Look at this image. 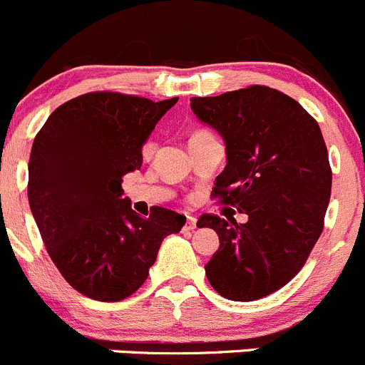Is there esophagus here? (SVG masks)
Returning <instances> with one entry per match:
<instances>
[{
    "mask_svg": "<svg viewBox=\"0 0 365 365\" xmlns=\"http://www.w3.org/2000/svg\"><path fill=\"white\" fill-rule=\"evenodd\" d=\"M185 229L187 230H194V229H196V217H194V216H187Z\"/></svg>",
    "mask_w": 365,
    "mask_h": 365,
    "instance_id": "1",
    "label": "esophagus"
}]
</instances>
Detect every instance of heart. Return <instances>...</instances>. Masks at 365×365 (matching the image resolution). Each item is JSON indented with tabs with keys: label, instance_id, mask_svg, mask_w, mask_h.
<instances>
[{
	"label": "heart",
	"instance_id": "heart-1",
	"mask_svg": "<svg viewBox=\"0 0 365 365\" xmlns=\"http://www.w3.org/2000/svg\"><path fill=\"white\" fill-rule=\"evenodd\" d=\"M198 133H205V131H198ZM198 133H194V135H198ZM144 156L145 158H149V156L153 155V153H155V144H153V142H148V144L144 145Z\"/></svg>",
	"mask_w": 365,
	"mask_h": 365
}]
</instances>
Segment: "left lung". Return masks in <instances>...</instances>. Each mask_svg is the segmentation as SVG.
Masks as SVG:
<instances>
[{
    "mask_svg": "<svg viewBox=\"0 0 365 365\" xmlns=\"http://www.w3.org/2000/svg\"><path fill=\"white\" fill-rule=\"evenodd\" d=\"M190 108L227 148L212 194L248 216L245 223L212 214L198 220L220 236L207 279L230 301L267 297L299 274L324 229L331 167L321 128L297 101L268 86L192 97Z\"/></svg>",
    "mask_w": 365,
    "mask_h": 365,
    "instance_id": "8db88e82",
    "label": "left lung"
}]
</instances>
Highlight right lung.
Masks as SVG:
<instances>
[{"label":"right lung","mask_w":365,"mask_h":365,"mask_svg":"<svg viewBox=\"0 0 365 365\" xmlns=\"http://www.w3.org/2000/svg\"><path fill=\"white\" fill-rule=\"evenodd\" d=\"M176 102L84 93L59 106L36 135L30 209L57 270L86 297L117 302L135 294L163 237L185 225L163 207L138 216L122 198V176L140 169L142 145Z\"/></svg>","instance_id":"obj_1"}]
</instances>
